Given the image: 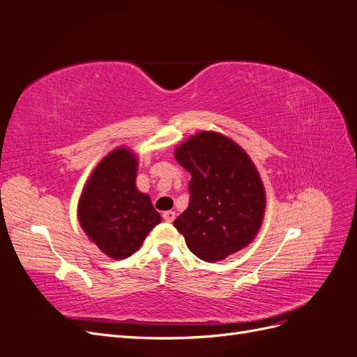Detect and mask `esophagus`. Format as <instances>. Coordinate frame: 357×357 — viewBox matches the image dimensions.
I'll return each instance as SVG.
<instances>
[{
    "mask_svg": "<svg viewBox=\"0 0 357 357\" xmlns=\"http://www.w3.org/2000/svg\"><path fill=\"white\" fill-rule=\"evenodd\" d=\"M162 218H164V220H165V222H172V220L176 219V213H174V211H171V210L164 211V213H162Z\"/></svg>",
    "mask_w": 357,
    "mask_h": 357,
    "instance_id": "1",
    "label": "esophagus"
}]
</instances>
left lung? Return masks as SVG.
<instances>
[{
  "label": "left lung",
  "instance_id": "obj_1",
  "mask_svg": "<svg viewBox=\"0 0 357 357\" xmlns=\"http://www.w3.org/2000/svg\"><path fill=\"white\" fill-rule=\"evenodd\" d=\"M176 159L192 176L189 205L174 220L189 250L215 262L250 244L264 219L265 190L244 150L218 132H198L178 146Z\"/></svg>",
  "mask_w": 357,
  "mask_h": 357
}]
</instances>
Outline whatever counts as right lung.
Here are the masks:
<instances>
[{
    "mask_svg": "<svg viewBox=\"0 0 357 357\" xmlns=\"http://www.w3.org/2000/svg\"><path fill=\"white\" fill-rule=\"evenodd\" d=\"M137 165L126 147L113 150L92 172L79 202L82 228L113 259L135 253L147 234L160 223L149 195L135 186Z\"/></svg>",
    "mask_w": 357,
    "mask_h": 357,
    "instance_id": "1",
    "label": "right lung"
}]
</instances>
